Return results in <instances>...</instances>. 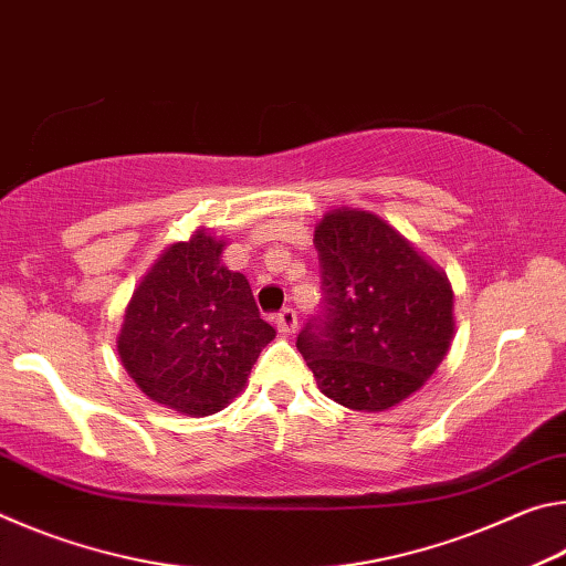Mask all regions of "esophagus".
Listing matches in <instances>:
<instances>
[{
  "mask_svg": "<svg viewBox=\"0 0 566 566\" xmlns=\"http://www.w3.org/2000/svg\"><path fill=\"white\" fill-rule=\"evenodd\" d=\"M276 329L282 334H294L296 332V312L294 310H282L276 314Z\"/></svg>",
  "mask_w": 566,
  "mask_h": 566,
  "instance_id": "1",
  "label": "esophagus"
}]
</instances>
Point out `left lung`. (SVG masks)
Instances as JSON below:
<instances>
[{"instance_id": "8db88e82", "label": "left lung", "mask_w": 566, "mask_h": 566, "mask_svg": "<svg viewBox=\"0 0 566 566\" xmlns=\"http://www.w3.org/2000/svg\"><path fill=\"white\" fill-rule=\"evenodd\" d=\"M314 244L324 310L296 349L337 405L367 415L401 405L452 347V282L397 227L359 207H332Z\"/></svg>"}]
</instances>
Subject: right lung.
Wrapping results in <instances>:
<instances>
[{
    "instance_id": "add662e5",
    "label": "right lung",
    "mask_w": 566,
    "mask_h": 566,
    "mask_svg": "<svg viewBox=\"0 0 566 566\" xmlns=\"http://www.w3.org/2000/svg\"><path fill=\"white\" fill-rule=\"evenodd\" d=\"M227 239L199 227L134 286L117 334L122 367L145 395L185 417L222 411L247 387L276 332L242 272L222 262Z\"/></svg>"
}]
</instances>
